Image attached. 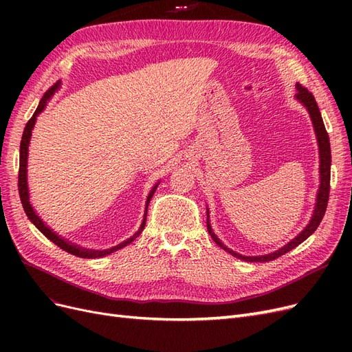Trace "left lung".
<instances>
[{"instance_id":"obj_1","label":"left lung","mask_w":352,"mask_h":352,"mask_svg":"<svg viewBox=\"0 0 352 352\" xmlns=\"http://www.w3.org/2000/svg\"><path fill=\"white\" fill-rule=\"evenodd\" d=\"M296 89H298L296 100L304 105V107L308 110V113H310L311 122H313V126H314V132H316V136H317V142H318V151H320V188H318V192H317V201H316L313 217H311L310 223H308V225L305 226V229L300 233V235H296L291 242H287L285 247H282L280 250L274 251L272 254L260 255V257H245V255H241L235 251L229 250L226 245H223V242L216 236V233L212 232L211 225H210L208 208H207V229H208V233H210V236L212 238V241H214L220 248L230 252L233 257L245 260V261H251V263L252 261H272L274 258L280 257V255L286 254L287 251L294 250L301 242H304L318 228V225H320V221H322L324 212H326L327 201H329V192H330V163H332V155H330L329 135L326 132V127H324V123H323V119H322L320 110H318V107H317V102L313 97V94L308 92V89L304 88L302 85H300V83L296 85Z\"/></svg>"}]
</instances>
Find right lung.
Returning <instances> with one entry per match:
<instances>
[{
  "label": "right lung",
  "mask_w": 352,
  "mask_h": 352,
  "mask_svg": "<svg viewBox=\"0 0 352 352\" xmlns=\"http://www.w3.org/2000/svg\"><path fill=\"white\" fill-rule=\"evenodd\" d=\"M60 87V82H57L56 85H52V87L45 92L44 97H42V100L39 101V105L36 111L34 113V116L30 117L29 122L26 123V127L23 131V136H22V142H20V162H19V195H20V199H22V206H23V210L26 212V216L29 217V220L34 223V225L44 233V235L51 241L54 242L57 247H60L61 250L67 251L69 254H73L76 255V257H80V258H98V257H104V255H109L117 250H120L123 247H126V245H129L132 241H135L138 236H140V233L144 230L145 228V221H146V211H148V204H150V201L155 192V189L158 186V184L151 189L150 195H148L146 198V204H145V212H144V220L141 223V228L138 229V232L135 233L133 236H131L129 239L123 241L122 243L116 245V247L110 248V250H104V251H94V250H85V248H80L78 247V245H73L72 242L66 241L60 238L56 232H52L44 221H42L39 219V216L35 212V210L32 208L30 206V201H29V189H28V151H29V142H30V136H32V129H34L35 126V122H36V117L38 114H41V111L45 109L47 105V101L52 97V94H54Z\"/></svg>",
  "instance_id": "add662e5"
}]
</instances>
